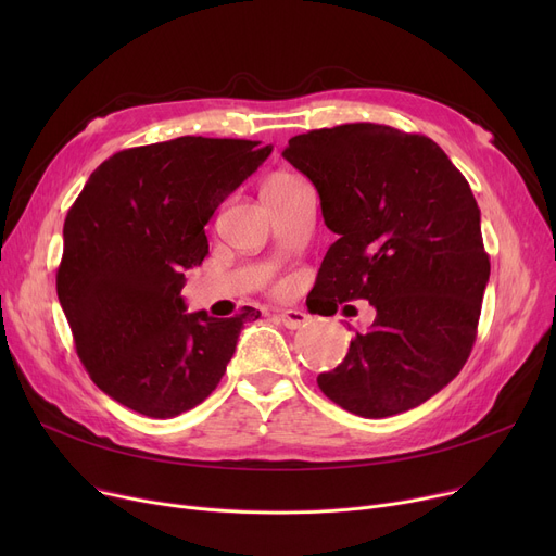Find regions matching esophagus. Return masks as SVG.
Listing matches in <instances>:
<instances>
[{"mask_svg":"<svg viewBox=\"0 0 556 556\" xmlns=\"http://www.w3.org/2000/svg\"><path fill=\"white\" fill-rule=\"evenodd\" d=\"M279 323L286 327V329H302V327H306L308 325V319H311V315L308 313H304V311H300V308H288V311H281L279 315Z\"/></svg>","mask_w":556,"mask_h":556,"instance_id":"34e87169","label":"esophagus"}]
</instances>
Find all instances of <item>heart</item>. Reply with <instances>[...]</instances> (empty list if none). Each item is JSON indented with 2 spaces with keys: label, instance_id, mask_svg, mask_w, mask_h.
I'll return each mask as SVG.
<instances>
[{
  "label": "heart",
  "instance_id": "1",
  "mask_svg": "<svg viewBox=\"0 0 556 556\" xmlns=\"http://www.w3.org/2000/svg\"><path fill=\"white\" fill-rule=\"evenodd\" d=\"M288 180H293V175H288V173H277V175H273V178H270L266 185H277V182H288Z\"/></svg>",
  "mask_w": 556,
  "mask_h": 556
}]
</instances>
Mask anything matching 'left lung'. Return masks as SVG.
I'll list each match as a JSON object with an SVG mask.
<instances>
[{
	"instance_id": "left-lung-1",
	"label": "left lung",
	"mask_w": 556,
	"mask_h": 556,
	"mask_svg": "<svg viewBox=\"0 0 556 556\" xmlns=\"http://www.w3.org/2000/svg\"><path fill=\"white\" fill-rule=\"evenodd\" d=\"M338 233L306 300L329 313L367 300L376 319L317 386L344 410L383 419L421 405L469 358L489 281L469 182L430 137L344 124L288 139Z\"/></svg>"
}]
</instances>
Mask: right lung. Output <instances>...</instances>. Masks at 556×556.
Segmentation results:
<instances>
[{
    "mask_svg": "<svg viewBox=\"0 0 556 556\" xmlns=\"http://www.w3.org/2000/svg\"><path fill=\"white\" fill-rule=\"evenodd\" d=\"M250 139L178 137L108 157L85 182L63 227L58 300L76 352L101 392L130 410L178 417L207 399L245 323L187 313L185 270L210 252L204 225L268 160Z\"/></svg>",
    "mask_w": 556,
    "mask_h": 556,
    "instance_id": "add662e5",
    "label": "right lung"
}]
</instances>
